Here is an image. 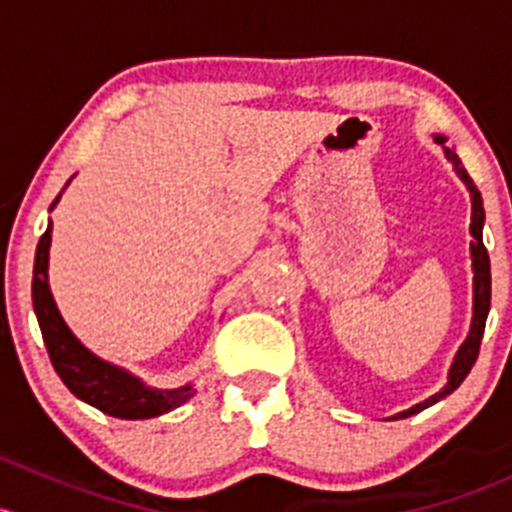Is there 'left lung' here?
Segmentation results:
<instances>
[{
    "mask_svg": "<svg viewBox=\"0 0 512 512\" xmlns=\"http://www.w3.org/2000/svg\"><path fill=\"white\" fill-rule=\"evenodd\" d=\"M436 143H441L443 146V153H446V158L453 163V170L458 173V178L466 183L468 193H471V235H473V242H471V257H473V319H471V332H468L466 342L461 344V349H458L456 359H453L451 369H448V381L446 386H443L438 394H433L431 399L421 401V404L411 406L409 411H401V414H396L394 418H409L418 414V411L428 409V406H433L436 401L446 399L448 394H453V391L458 389V386L463 384V379L468 376V371L473 369V364H476L478 359V352H480V339H483V332H485V319H488V309H490V257H488V250H485L483 245V220H485V213H483V198H480L476 183L471 180V175L466 173V168L461 165V158L456 156V151L453 148L446 146V138L443 136H436Z\"/></svg>",
    "mask_w": 512,
    "mask_h": 512,
    "instance_id": "8db88e82",
    "label": "left lung"
}]
</instances>
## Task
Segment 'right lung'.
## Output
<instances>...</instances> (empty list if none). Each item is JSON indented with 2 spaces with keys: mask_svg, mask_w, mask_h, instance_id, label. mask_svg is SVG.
<instances>
[{
  "mask_svg": "<svg viewBox=\"0 0 512 512\" xmlns=\"http://www.w3.org/2000/svg\"><path fill=\"white\" fill-rule=\"evenodd\" d=\"M59 198L61 193L56 195L51 208L59 203ZM49 247L51 223L46 227L44 235H41L39 245H36L32 299L46 352H49L56 374L69 386L71 394L76 399L86 401V404L96 406L103 414L126 418V421L153 418L183 406L195 394L193 384H185L180 389H151L138 376H133L131 371L98 359L94 352H89L71 334L64 317L56 309L54 297H51L49 275H46L49 272Z\"/></svg>",
  "mask_w": 512,
  "mask_h": 512,
  "instance_id": "1",
  "label": "right lung"
}]
</instances>
